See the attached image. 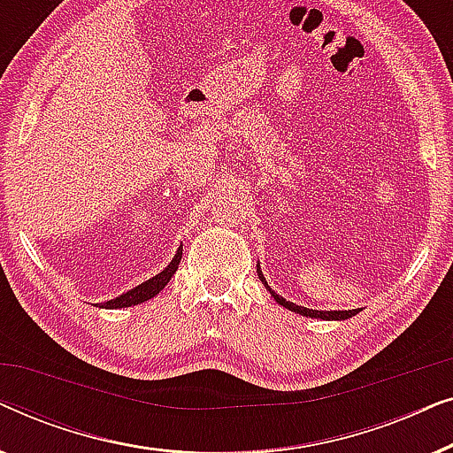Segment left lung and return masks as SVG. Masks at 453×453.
<instances>
[{
	"instance_id": "obj_1",
	"label": "left lung",
	"mask_w": 453,
	"mask_h": 453,
	"mask_svg": "<svg viewBox=\"0 0 453 453\" xmlns=\"http://www.w3.org/2000/svg\"><path fill=\"white\" fill-rule=\"evenodd\" d=\"M257 276H259V280L265 284V288L270 290V295L274 296L276 303H280L282 307H287V309H290V311H295L299 315H307V318H319V319H349V318H352V315H357L358 311H361V309H349V311H318V309H307V307L295 305V303L282 299L280 295H276L274 290L268 287V282H265V278L262 274V270H259V265H257Z\"/></svg>"
}]
</instances>
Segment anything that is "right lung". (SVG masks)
I'll return each instance as SVG.
<instances>
[{
	"instance_id": "add662e5",
	"label": "right lung",
	"mask_w": 453,
	"mask_h": 453,
	"mask_svg": "<svg viewBox=\"0 0 453 453\" xmlns=\"http://www.w3.org/2000/svg\"><path fill=\"white\" fill-rule=\"evenodd\" d=\"M181 256H183V245L179 247L177 253H175V257L171 259V264L166 265V268L160 272V274L152 276L150 280L138 284V287L132 288V290H127V293L115 296V299H111L107 303H98V307H104V309L132 307V305H140V303L152 299V296H157L160 290L166 287V282L171 280L173 274H175V272H177L179 262H181Z\"/></svg>"
}]
</instances>
